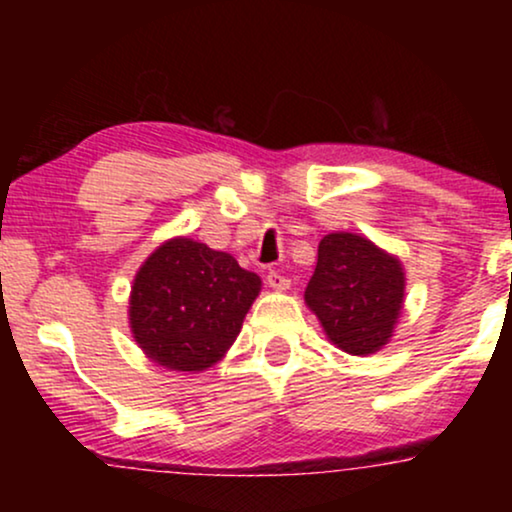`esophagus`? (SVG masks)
I'll list each match as a JSON object with an SVG mask.
<instances>
[{
  "label": "esophagus",
  "instance_id": "34e87169",
  "mask_svg": "<svg viewBox=\"0 0 512 512\" xmlns=\"http://www.w3.org/2000/svg\"><path fill=\"white\" fill-rule=\"evenodd\" d=\"M267 284L272 286L274 291H286L291 286V279L284 272H279V269H272V272L267 274Z\"/></svg>",
  "mask_w": 512,
  "mask_h": 512
}]
</instances>
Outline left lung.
I'll use <instances>...</instances> for the list:
<instances>
[{"instance_id":"8db88e82","label":"left lung","mask_w":512,"mask_h":512,"mask_svg":"<svg viewBox=\"0 0 512 512\" xmlns=\"http://www.w3.org/2000/svg\"><path fill=\"white\" fill-rule=\"evenodd\" d=\"M404 301V272L356 233H330L320 240L305 303L346 354H373L392 337Z\"/></svg>"}]
</instances>
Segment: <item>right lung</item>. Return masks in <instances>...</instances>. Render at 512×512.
<instances>
[{
	"label": "right lung",
	"mask_w": 512,
	"mask_h": 512,
	"mask_svg": "<svg viewBox=\"0 0 512 512\" xmlns=\"http://www.w3.org/2000/svg\"><path fill=\"white\" fill-rule=\"evenodd\" d=\"M260 276L190 238L161 245L139 269L129 325L144 354L173 370L214 366L236 342Z\"/></svg>",
	"instance_id": "right-lung-1"
}]
</instances>
